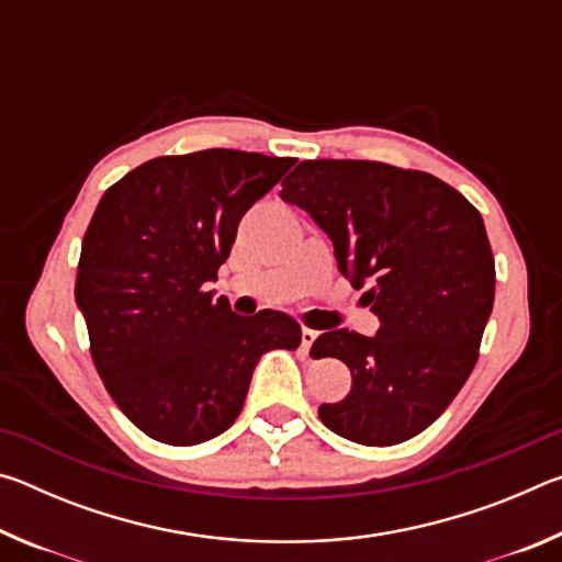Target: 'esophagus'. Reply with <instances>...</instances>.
<instances>
[{
    "label": "esophagus",
    "instance_id": "34e87169",
    "mask_svg": "<svg viewBox=\"0 0 562 562\" xmlns=\"http://www.w3.org/2000/svg\"><path fill=\"white\" fill-rule=\"evenodd\" d=\"M315 339H317V331L315 329H307V327L302 329V351H304V355H307L310 347L315 345Z\"/></svg>",
    "mask_w": 562,
    "mask_h": 562
}]
</instances>
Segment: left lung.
<instances>
[{"instance_id":"1","label":"left lung","mask_w":562,"mask_h":562,"mask_svg":"<svg viewBox=\"0 0 562 562\" xmlns=\"http://www.w3.org/2000/svg\"><path fill=\"white\" fill-rule=\"evenodd\" d=\"M280 198L310 213L337 268L379 317L376 335L329 329L312 357H337L349 394L319 418L364 446H394L439 418L479 359L496 268L481 213L431 173L376 160H302Z\"/></svg>"}]
</instances>
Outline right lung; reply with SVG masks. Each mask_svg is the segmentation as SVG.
<instances>
[{
	"instance_id": "obj_1",
	"label": "right lung",
	"mask_w": 562,
	"mask_h": 562,
	"mask_svg": "<svg viewBox=\"0 0 562 562\" xmlns=\"http://www.w3.org/2000/svg\"><path fill=\"white\" fill-rule=\"evenodd\" d=\"M292 164L231 148L160 156L99 201L76 304L111 398L150 439L195 446L221 436L265 351L297 349L302 329L290 315L240 317L205 292L243 215Z\"/></svg>"
}]
</instances>
